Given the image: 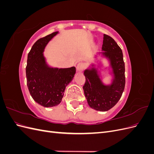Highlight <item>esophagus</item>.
Masks as SVG:
<instances>
[{
    "instance_id": "esophagus-1",
    "label": "esophagus",
    "mask_w": 154,
    "mask_h": 154,
    "mask_svg": "<svg viewBox=\"0 0 154 154\" xmlns=\"http://www.w3.org/2000/svg\"><path fill=\"white\" fill-rule=\"evenodd\" d=\"M85 63H79L78 65H77V66H76V70H77V71H78V72H82V71H83V70H84V69H85Z\"/></svg>"
}]
</instances>
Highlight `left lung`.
Instances as JSON below:
<instances>
[{
  "instance_id": "1",
  "label": "left lung",
  "mask_w": 154,
  "mask_h": 154,
  "mask_svg": "<svg viewBox=\"0 0 154 154\" xmlns=\"http://www.w3.org/2000/svg\"><path fill=\"white\" fill-rule=\"evenodd\" d=\"M101 59L107 60L108 66H104ZM94 59V62L83 72L85 83L83 88L88 106L96 110L105 112L118 103L124 91L125 77L123 53L115 40L104 34L101 52L97 53ZM105 75L111 77L109 84L103 82V76Z\"/></svg>"
}]
</instances>
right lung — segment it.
Masks as SVG:
<instances>
[{
  "instance_id": "obj_1",
  "label": "right lung",
  "mask_w": 154,
  "mask_h": 154,
  "mask_svg": "<svg viewBox=\"0 0 154 154\" xmlns=\"http://www.w3.org/2000/svg\"><path fill=\"white\" fill-rule=\"evenodd\" d=\"M58 33L56 31L37 40L27 56V85L32 99L44 107H53L61 103L66 87L76 74L75 67H51L45 57V48Z\"/></svg>"
}]
</instances>
